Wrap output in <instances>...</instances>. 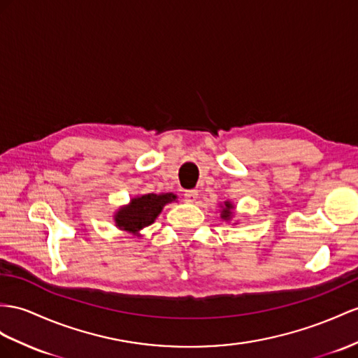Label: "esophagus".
Masks as SVG:
<instances>
[{"label": "esophagus", "instance_id": "esophagus-1", "mask_svg": "<svg viewBox=\"0 0 358 358\" xmlns=\"http://www.w3.org/2000/svg\"><path fill=\"white\" fill-rule=\"evenodd\" d=\"M198 198V190H186L185 192V199L187 203H195Z\"/></svg>", "mask_w": 358, "mask_h": 358}]
</instances>
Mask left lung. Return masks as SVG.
I'll use <instances>...</instances> for the list:
<instances>
[{"label": "left lung", "instance_id": "obj_1", "mask_svg": "<svg viewBox=\"0 0 358 358\" xmlns=\"http://www.w3.org/2000/svg\"><path fill=\"white\" fill-rule=\"evenodd\" d=\"M231 204L230 203H225V208L222 210V215H221V217L222 219H230V216H231Z\"/></svg>", "mask_w": 358, "mask_h": 358}]
</instances>
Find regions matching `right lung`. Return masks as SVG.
Wrapping results in <instances>:
<instances>
[{
  "mask_svg": "<svg viewBox=\"0 0 358 358\" xmlns=\"http://www.w3.org/2000/svg\"><path fill=\"white\" fill-rule=\"evenodd\" d=\"M176 199V195L163 194L155 195L148 194L139 198H134L130 206L119 210L116 213V225L125 231L137 233L143 227H148L154 222V219L159 216L164 204Z\"/></svg>",
  "mask_w": 358,
  "mask_h": 358,
  "instance_id": "1",
  "label": "right lung"
}]
</instances>
